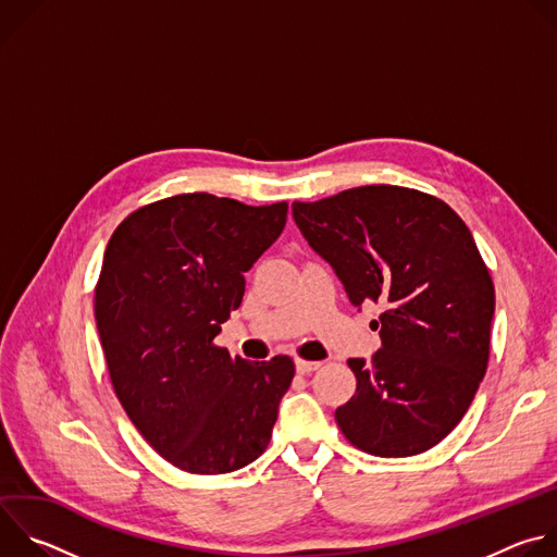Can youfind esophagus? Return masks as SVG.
Listing matches in <instances>:
<instances>
[{
	"instance_id": "34e87169",
	"label": "esophagus",
	"mask_w": 557,
	"mask_h": 557,
	"mask_svg": "<svg viewBox=\"0 0 557 557\" xmlns=\"http://www.w3.org/2000/svg\"><path fill=\"white\" fill-rule=\"evenodd\" d=\"M320 366H322L320 361H306V359H295V368H297V372H299V374H308V372L317 370V368H320Z\"/></svg>"
}]
</instances>
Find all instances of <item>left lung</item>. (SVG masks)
<instances>
[{
    "mask_svg": "<svg viewBox=\"0 0 557 557\" xmlns=\"http://www.w3.org/2000/svg\"><path fill=\"white\" fill-rule=\"evenodd\" d=\"M314 253L350 301H381V348L348 359L352 399L335 410L344 436L381 458L441 443L465 417L490 361L494 282L460 215L443 200L394 185L293 202Z\"/></svg>",
    "mask_w": 557,
    "mask_h": 557,
    "instance_id": "1",
    "label": "left lung"
}]
</instances>
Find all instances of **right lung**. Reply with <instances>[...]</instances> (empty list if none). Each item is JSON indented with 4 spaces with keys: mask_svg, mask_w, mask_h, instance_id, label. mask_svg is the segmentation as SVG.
Listing matches in <instances>:
<instances>
[{
    "mask_svg": "<svg viewBox=\"0 0 557 557\" xmlns=\"http://www.w3.org/2000/svg\"><path fill=\"white\" fill-rule=\"evenodd\" d=\"M286 213V202L181 194L136 209L110 237L95 290L110 379L143 438L183 471H235L271 441L293 359L251 363L213 339Z\"/></svg>",
    "mask_w": 557,
    "mask_h": 557,
    "instance_id": "obj_1",
    "label": "right lung"
}]
</instances>
